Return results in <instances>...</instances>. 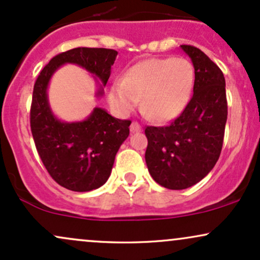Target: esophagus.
Masks as SVG:
<instances>
[{"label": "esophagus", "mask_w": 260, "mask_h": 260, "mask_svg": "<svg viewBox=\"0 0 260 260\" xmlns=\"http://www.w3.org/2000/svg\"><path fill=\"white\" fill-rule=\"evenodd\" d=\"M131 131H132V132H140V131H142V126H140L138 122L133 121L132 124H131Z\"/></svg>", "instance_id": "obj_1"}]
</instances>
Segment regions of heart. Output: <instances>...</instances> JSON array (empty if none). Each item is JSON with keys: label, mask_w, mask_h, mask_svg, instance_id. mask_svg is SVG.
<instances>
[{"label": "heart", "mask_w": 260, "mask_h": 260, "mask_svg": "<svg viewBox=\"0 0 260 260\" xmlns=\"http://www.w3.org/2000/svg\"><path fill=\"white\" fill-rule=\"evenodd\" d=\"M194 85V68L186 58H149L132 66L110 91L111 104L128 115L140 100L142 111L155 122L174 120L183 111Z\"/></svg>", "instance_id": "b5f03b06"}]
</instances>
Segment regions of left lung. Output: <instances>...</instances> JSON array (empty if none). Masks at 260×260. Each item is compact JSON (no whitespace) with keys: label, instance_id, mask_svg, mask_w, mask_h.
Segmentation results:
<instances>
[{"label":"left lung","instance_id":"obj_1","mask_svg":"<svg viewBox=\"0 0 260 260\" xmlns=\"http://www.w3.org/2000/svg\"><path fill=\"white\" fill-rule=\"evenodd\" d=\"M181 47L194 67L193 96L171 124L145 128L149 174L169 189L194 186L213 170L221 153L228 120L221 70L197 47Z\"/></svg>","mask_w":260,"mask_h":260}]
</instances>
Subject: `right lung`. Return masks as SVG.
<instances>
[{"label":"right lung","mask_w":260,"mask_h":260,"mask_svg":"<svg viewBox=\"0 0 260 260\" xmlns=\"http://www.w3.org/2000/svg\"><path fill=\"white\" fill-rule=\"evenodd\" d=\"M116 56L117 51L103 47L68 50L51 58L34 84L30 128L39 156L53 180L74 192L96 189L107 181L116 154L129 134L131 121L112 117L100 107H95L84 121H59L50 109L47 85L64 63L85 68L106 85ZM103 85L98 96L104 94Z\"/></svg>","instance_id":"right-lung-1"}]
</instances>
